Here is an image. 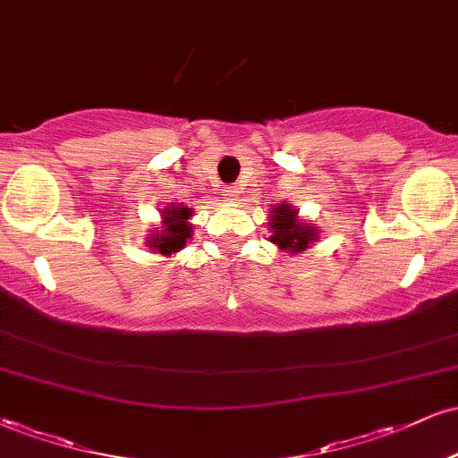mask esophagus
<instances>
[{
    "instance_id": "obj_1",
    "label": "esophagus",
    "mask_w": 458,
    "mask_h": 458,
    "mask_svg": "<svg viewBox=\"0 0 458 458\" xmlns=\"http://www.w3.org/2000/svg\"><path fill=\"white\" fill-rule=\"evenodd\" d=\"M224 196L228 198V199H236V196H239V189H236L234 185L224 187Z\"/></svg>"
}]
</instances>
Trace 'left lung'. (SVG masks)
Here are the masks:
<instances>
[{
	"label": "left lung",
	"instance_id": "obj_1",
	"mask_svg": "<svg viewBox=\"0 0 458 458\" xmlns=\"http://www.w3.org/2000/svg\"><path fill=\"white\" fill-rule=\"evenodd\" d=\"M271 217V241L288 251L306 250L310 241H314V230L310 225L297 222V213L288 204H280Z\"/></svg>",
	"mask_w": 458,
	"mask_h": 458
}]
</instances>
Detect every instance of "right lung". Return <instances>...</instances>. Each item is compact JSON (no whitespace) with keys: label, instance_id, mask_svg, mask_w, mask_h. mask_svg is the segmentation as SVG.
Segmentation results:
<instances>
[{"label":"right lung","instance_id":"add662e5","mask_svg":"<svg viewBox=\"0 0 458 458\" xmlns=\"http://www.w3.org/2000/svg\"><path fill=\"white\" fill-rule=\"evenodd\" d=\"M191 217V211L187 207H170L165 208V219H163V233L150 241V247H155L161 254H172L185 247L187 239L191 236V225L187 219Z\"/></svg>","mask_w":458,"mask_h":458}]
</instances>
